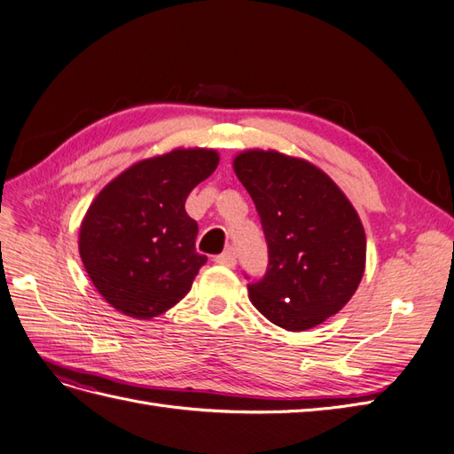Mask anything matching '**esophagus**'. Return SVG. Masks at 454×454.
<instances>
[{
	"mask_svg": "<svg viewBox=\"0 0 454 454\" xmlns=\"http://www.w3.org/2000/svg\"><path fill=\"white\" fill-rule=\"evenodd\" d=\"M214 261H215L217 265H223V267H235V265H237V252L232 250V248H229L227 252L215 255V257H214Z\"/></svg>",
	"mask_w": 454,
	"mask_h": 454,
	"instance_id": "esophagus-1",
	"label": "esophagus"
}]
</instances>
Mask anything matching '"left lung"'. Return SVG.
I'll return each mask as SVG.
<instances>
[{
	"mask_svg": "<svg viewBox=\"0 0 454 454\" xmlns=\"http://www.w3.org/2000/svg\"><path fill=\"white\" fill-rule=\"evenodd\" d=\"M235 172L269 248L265 274L248 284L254 307L290 332L322 324L348 303L364 277L358 214L332 177L307 160L246 151L235 159Z\"/></svg>",
	"mask_w": 454,
	"mask_h": 454,
	"instance_id": "obj_1",
	"label": "left lung"
}]
</instances>
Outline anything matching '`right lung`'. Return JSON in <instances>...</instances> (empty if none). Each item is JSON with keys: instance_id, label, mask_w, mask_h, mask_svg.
<instances>
[{"instance_id": "add662e5", "label": "right lung", "mask_w": 454, "mask_h": 454, "mask_svg": "<svg viewBox=\"0 0 454 454\" xmlns=\"http://www.w3.org/2000/svg\"><path fill=\"white\" fill-rule=\"evenodd\" d=\"M219 162L212 149H174L117 176L79 229V254L96 290L119 312L149 320L191 290L206 255L185 212L193 187Z\"/></svg>"}]
</instances>
